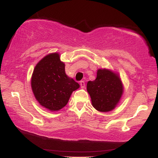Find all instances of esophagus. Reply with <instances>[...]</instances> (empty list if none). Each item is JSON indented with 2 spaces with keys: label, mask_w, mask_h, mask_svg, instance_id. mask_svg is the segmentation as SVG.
<instances>
[{
  "label": "esophagus",
  "mask_w": 158,
  "mask_h": 158,
  "mask_svg": "<svg viewBox=\"0 0 158 158\" xmlns=\"http://www.w3.org/2000/svg\"><path fill=\"white\" fill-rule=\"evenodd\" d=\"M80 86L81 88H84L85 87V81H80Z\"/></svg>",
  "instance_id": "obj_1"
}]
</instances>
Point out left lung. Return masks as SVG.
<instances>
[{
  "mask_svg": "<svg viewBox=\"0 0 158 158\" xmlns=\"http://www.w3.org/2000/svg\"><path fill=\"white\" fill-rule=\"evenodd\" d=\"M87 90L94 108L99 111L108 112L119 103L123 85L118 74L107 69H99L97 79L87 84Z\"/></svg>",
  "mask_w": 158,
  "mask_h": 158,
  "instance_id": "1",
  "label": "left lung"
}]
</instances>
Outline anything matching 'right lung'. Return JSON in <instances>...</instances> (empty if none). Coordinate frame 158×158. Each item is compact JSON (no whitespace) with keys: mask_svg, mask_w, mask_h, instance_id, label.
Returning <instances> with one entry per match:
<instances>
[{"mask_svg":"<svg viewBox=\"0 0 158 158\" xmlns=\"http://www.w3.org/2000/svg\"><path fill=\"white\" fill-rule=\"evenodd\" d=\"M64 63L57 52L44 56L33 70L31 87L41 106L51 111L61 109L68 104L73 91L79 85L65 73Z\"/></svg>","mask_w":158,"mask_h":158,"instance_id":"obj_1","label":"right lung"}]
</instances>
